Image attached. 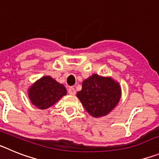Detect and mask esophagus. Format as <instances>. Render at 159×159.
Wrapping results in <instances>:
<instances>
[{
	"label": "esophagus",
	"instance_id": "1",
	"mask_svg": "<svg viewBox=\"0 0 159 159\" xmlns=\"http://www.w3.org/2000/svg\"><path fill=\"white\" fill-rule=\"evenodd\" d=\"M67 92H68V94H70V95H75V89L73 87H70L69 88H68V90H67Z\"/></svg>",
	"mask_w": 159,
	"mask_h": 159
}]
</instances>
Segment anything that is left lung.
Instances as JSON below:
<instances>
[{
    "label": "left lung",
    "instance_id": "left-lung-1",
    "mask_svg": "<svg viewBox=\"0 0 159 159\" xmlns=\"http://www.w3.org/2000/svg\"><path fill=\"white\" fill-rule=\"evenodd\" d=\"M76 95L91 116L101 117L107 115L117 105L121 89L119 84L111 78L95 74L83 82L82 90Z\"/></svg>",
    "mask_w": 159,
    "mask_h": 159
}]
</instances>
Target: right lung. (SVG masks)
Returning <instances> with one entry per match:
<instances>
[{
	"mask_svg": "<svg viewBox=\"0 0 159 159\" xmlns=\"http://www.w3.org/2000/svg\"><path fill=\"white\" fill-rule=\"evenodd\" d=\"M67 94L63 84L50 76H43L29 90V96L32 104L40 109H47L55 104Z\"/></svg>",
	"mask_w": 159,
	"mask_h": 159,
	"instance_id": "add662e5",
	"label": "right lung"
}]
</instances>
